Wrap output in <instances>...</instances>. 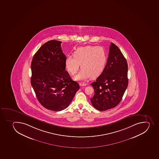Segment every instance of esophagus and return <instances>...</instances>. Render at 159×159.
Instances as JSON below:
<instances>
[{
  "mask_svg": "<svg viewBox=\"0 0 159 159\" xmlns=\"http://www.w3.org/2000/svg\"><path fill=\"white\" fill-rule=\"evenodd\" d=\"M88 85V84H86V83H82V82H81L80 83V86H81V87H83V86H86Z\"/></svg>",
  "mask_w": 159,
  "mask_h": 159,
  "instance_id": "obj_1",
  "label": "esophagus"
}]
</instances>
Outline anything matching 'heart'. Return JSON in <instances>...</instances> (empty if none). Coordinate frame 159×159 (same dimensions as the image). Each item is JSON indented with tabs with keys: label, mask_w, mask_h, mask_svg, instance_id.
I'll return each instance as SVG.
<instances>
[{
	"label": "heart",
	"mask_w": 159,
	"mask_h": 159,
	"mask_svg": "<svg viewBox=\"0 0 159 159\" xmlns=\"http://www.w3.org/2000/svg\"><path fill=\"white\" fill-rule=\"evenodd\" d=\"M107 53L101 46H86L78 48L74 56L68 55L65 59V66L71 75L77 72L81 64L82 69L75 76L76 80H84L90 77L99 76L104 70L107 62Z\"/></svg>",
	"instance_id": "obj_1"
}]
</instances>
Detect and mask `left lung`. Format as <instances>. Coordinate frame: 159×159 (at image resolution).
<instances>
[{
	"label": "left lung",
	"mask_w": 159,
	"mask_h": 159,
	"mask_svg": "<svg viewBox=\"0 0 159 159\" xmlns=\"http://www.w3.org/2000/svg\"><path fill=\"white\" fill-rule=\"evenodd\" d=\"M128 85L127 61L118 47L111 43L104 70L91 83L95 92L91 99L93 106L99 111L115 107L122 99Z\"/></svg>",
	"instance_id": "left-lung-1"
}]
</instances>
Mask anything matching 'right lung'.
Here are the masks:
<instances>
[{
	"label": "right lung",
	"mask_w": 159,
	"mask_h": 159,
	"mask_svg": "<svg viewBox=\"0 0 159 159\" xmlns=\"http://www.w3.org/2000/svg\"><path fill=\"white\" fill-rule=\"evenodd\" d=\"M61 43L51 40L43 44L34 55L31 65V84L38 101L54 111L68 107L80 88L65 70L66 56Z\"/></svg>",
	"instance_id": "1"
}]
</instances>
